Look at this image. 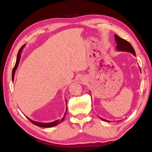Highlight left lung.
Instances as JSON below:
<instances>
[{
	"label": "left lung",
	"instance_id": "1",
	"mask_svg": "<svg viewBox=\"0 0 152 152\" xmlns=\"http://www.w3.org/2000/svg\"><path fill=\"white\" fill-rule=\"evenodd\" d=\"M115 42L117 44L116 45V50H118V51H125V52H128L130 53L131 54H132L134 56H136V53L134 51V49H133L132 46L131 45V44L128 42L127 40H124L122 38H121L120 37H118L117 35H115ZM101 120H102L103 121H106V122H109V121H107L105 119L100 117Z\"/></svg>",
	"mask_w": 152,
	"mask_h": 152
}]
</instances>
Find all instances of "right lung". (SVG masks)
Returning a JSON list of instances; mask_svg holds the SVG:
<instances>
[{
  "label": "right lung",
  "instance_id": "add662e5",
  "mask_svg": "<svg viewBox=\"0 0 152 152\" xmlns=\"http://www.w3.org/2000/svg\"><path fill=\"white\" fill-rule=\"evenodd\" d=\"M25 44L23 45V46L21 48V49H20L19 51H18V55H17V59H16V64H15V67H14L13 68V70H12V81L14 80V78H15V72L16 70V69L18 66V65H19V63H20V58H21V53L22 52L23 49V48H25ZM67 102V101H66ZM67 105V104H66ZM66 112H67V107H66V111H65V114H64V117H63V118H61V121L59 120H56L55 121H53V122H48V123H44V122H37V121H34L33 120H31V119L27 117V118L28 119V120L32 123L34 124V125L35 126H37L39 127H54V126H56L57 125H58L59 124H60L62 121H63L64 118H65V116H66Z\"/></svg>",
  "mask_w": 152,
  "mask_h": 152
}]
</instances>
